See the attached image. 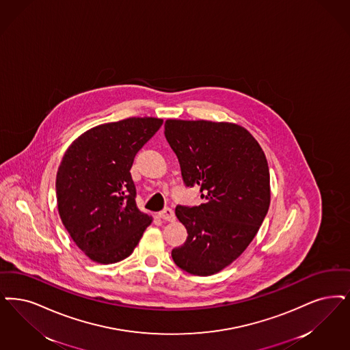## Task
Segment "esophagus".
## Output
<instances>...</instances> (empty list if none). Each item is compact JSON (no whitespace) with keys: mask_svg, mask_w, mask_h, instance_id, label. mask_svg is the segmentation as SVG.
Wrapping results in <instances>:
<instances>
[{"mask_svg":"<svg viewBox=\"0 0 350 350\" xmlns=\"http://www.w3.org/2000/svg\"><path fill=\"white\" fill-rule=\"evenodd\" d=\"M159 217L165 220V221H174V219H176L174 212L170 208H164L161 212H159Z\"/></svg>","mask_w":350,"mask_h":350,"instance_id":"1","label":"esophagus"}]
</instances>
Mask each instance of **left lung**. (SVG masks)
Returning <instances> with one entry per match:
<instances>
[{"label":"left lung","instance_id":"1","mask_svg":"<svg viewBox=\"0 0 350 350\" xmlns=\"http://www.w3.org/2000/svg\"><path fill=\"white\" fill-rule=\"evenodd\" d=\"M165 138L177 154L187 187L204 203L177 206L186 242L172 250L174 263L196 276H210L233 263L258 233L269 202V169L259 143L230 122L167 120Z\"/></svg>","mask_w":350,"mask_h":350}]
</instances>
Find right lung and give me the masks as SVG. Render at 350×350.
<instances>
[{
    "mask_svg": "<svg viewBox=\"0 0 350 350\" xmlns=\"http://www.w3.org/2000/svg\"><path fill=\"white\" fill-rule=\"evenodd\" d=\"M161 118L131 117L95 126L69 146L57 170L58 213L72 241L94 262L124 260L152 217L140 212L130 169Z\"/></svg>",
    "mask_w": 350,
    "mask_h": 350,
    "instance_id": "1",
    "label": "right lung"
}]
</instances>
